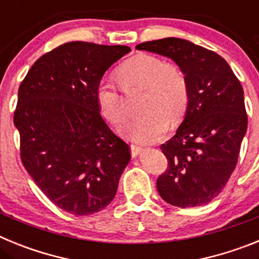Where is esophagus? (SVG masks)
<instances>
[{"mask_svg": "<svg viewBox=\"0 0 259 259\" xmlns=\"http://www.w3.org/2000/svg\"><path fill=\"white\" fill-rule=\"evenodd\" d=\"M141 152H143V148H141V146L134 145V144H132V145H131V154H132V157H137V155L140 154Z\"/></svg>", "mask_w": 259, "mask_h": 259, "instance_id": "esophagus-1", "label": "esophagus"}]
</instances>
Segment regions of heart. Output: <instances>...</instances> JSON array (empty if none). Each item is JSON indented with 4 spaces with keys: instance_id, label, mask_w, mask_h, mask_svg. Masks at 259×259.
I'll return each instance as SVG.
<instances>
[{
    "instance_id": "heart-1",
    "label": "heart",
    "mask_w": 259,
    "mask_h": 259,
    "mask_svg": "<svg viewBox=\"0 0 259 259\" xmlns=\"http://www.w3.org/2000/svg\"><path fill=\"white\" fill-rule=\"evenodd\" d=\"M118 77L125 91L145 89L141 102V115L131 118L120 128L132 141L143 144L161 140L171 123L179 122L189 104V85L180 67L167 65L163 59L150 54H139L125 61L118 68ZM102 115L113 124L125 118L123 96L118 87L105 79L96 92Z\"/></svg>"
}]
</instances>
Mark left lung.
<instances>
[{"mask_svg": "<svg viewBox=\"0 0 259 259\" xmlns=\"http://www.w3.org/2000/svg\"><path fill=\"white\" fill-rule=\"evenodd\" d=\"M136 49L172 59L189 85L182 124L161 145L168 167L158 178V193L183 209L209 203L235 170L248 128L241 84L221 56L188 40L146 41Z\"/></svg>", "mask_w": 259, "mask_h": 259, "instance_id": "left-lung-1", "label": "left lung"}]
</instances>
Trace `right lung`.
Segmentation results:
<instances>
[{"instance_id": "obj_1", "label": "right lung", "mask_w": 259, "mask_h": 259, "mask_svg": "<svg viewBox=\"0 0 259 259\" xmlns=\"http://www.w3.org/2000/svg\"><path fill=\"white\" fill-rule=\"evenodd\" d=\"M130 52L124 45L67 42L40 57L18 91L14 124L23 164L48 198L70 214L105 209L131 159L96 98L107 68Z\"/></svg>"}]
</instances>
